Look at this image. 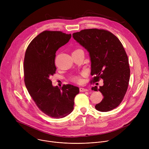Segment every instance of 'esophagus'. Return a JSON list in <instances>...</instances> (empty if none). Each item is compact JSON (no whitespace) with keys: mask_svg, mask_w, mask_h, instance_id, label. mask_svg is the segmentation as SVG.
<instances>
[{"mask_svg":"<svg viewBox=\"0 0 149 149\" xmlns=\"http://www.w3.org/2000/svg\"><path fill=\"white\" fill-rule=\"evenodd\" d=\"M88 90L87 88H79V91L80 92H86Z\"/></svg>","mask_w":149,"mask_h":149,"instance_id":"esophagus-1","label":"esophagus"}]
</instances>
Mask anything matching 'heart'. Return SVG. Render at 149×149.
Returning a JSON list of instances; mask_svg holds the SVG:
<instances>
[{"instance_id": "1", "label": "heart", "mask_w": 149, "mask_h": 149, "mask_svg": "<svg viewBox=\"0 0 149 149\" xmlns=\"http://www.w3.org/2000/svg\"><path fill=\"white\" fill-rule=\"evenodd\" d=\"M72 81H74L75 82H77V83H79L82 81V79L79 76H75V77H72Z\"/></svg>"}]
</instances>
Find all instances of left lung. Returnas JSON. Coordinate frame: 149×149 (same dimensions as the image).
I'll return each mask as SVG.
<instances>
[{
    "label": "left lung",
    "mask_w": 149,
    "mask_h": 149,
    "mask_svg": "<svg viewBox=\"0 0 149 149\" xmlns=\"http://www.w3.org/2000/svg\"><path fill=\"white\" fill-rule=\"evenodd\" d=\"M74 39L90 54L91 75L93 82L103 79L98 89L104 96L95 105L97 110L107 112L120 105L128 88L130 75L129 59L120 40L111 32L104 29H88L72 34Z\"/></svg>",
    "instance_id": "8db88e82"
}]
</instances>
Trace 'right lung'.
Instances as JSON below:
<instances>
[{
    "label": "right lung",
    "instance_id": "obj_1",
    "mask_svg": "<svg viewBox=\"0 0 149 149\" xmlns=\"http://www.w3.org/2000/svg\"><path fill=\"white\" fill-rule=\"evenodd\" d=\"M71 34L61 31H45L28 45L24 58V81L26 87L39 109L54 118L70 114L79 88L71 84L59 88L54 87L50 77L56 71L55 53L65 45Z\"/></svg>",
    "mask_w": 149,
    "mask_h": 149
}]
</instances>
